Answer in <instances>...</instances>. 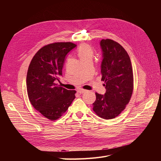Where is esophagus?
I'll list each match as a JSON object with an SVG mask.
<instances>
[{
	"instance_id": "obj_1",
	"label": "esophagus",
	"mask_w": 161,
	"mask_h": 161,
	"mask_svg": "<svg viewBox=\"0 0 161 161\" xmlns=\"http://www.w3.org/2000/svg\"><path fill=\"white\" fill-rule=\"evenodd\" d=\"M77 91H78V92H79V93H80V94H82V93H84V92H87V90H85V89H78Z\"/></svg>"
}]
</instances>
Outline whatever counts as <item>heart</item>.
I'll use <instances>...</instances> for the list:
<instances>
[{
  "mask_svg": "<svg viewBox=\"0 0 161 161\" xmlns=\"http://www.w3.org/2000/svg\"><path fill=\"white\" fill-rule=\"evenodd\" d=\"M94 51L89 45H83L79 51V56L82 61L92 59L93 57Z\"/></svg>",
  "mask_w": 161,
  "mask_h": 161,
  "instance_id": "1",
  "label": "heart"
}]
</instances>
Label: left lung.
Wrapping results in <instances>:
<instances>
[{
	"instance_id": "8db88e82",
	"label": "left lung",
	"mask_w": 161,
	"mask_h": 161,
	"mask_svg": "<svg viewBox=\"0 0 161 161\" xmlns=\"http://www.w3.org/2000/svg\"><path fill=\"white\" fill-rule=\"evenodd\" d=\"M103 52L102 79L106 89L104 95L96 92L93 111L103 119H111L124 110L130 100L134 87L131 61L126 50L110 39L100 41Z\"/></svg>"
}]
</instances>
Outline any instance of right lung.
Segmentation results:
<instances>
[{
  "label": "right lung",
  "mask_w": 161,
  "mask_h": 161,
  "mask_svg": "<svg viewBox=\"0 0 161 161\" xmlns=\"http://www.w3.org/2000/svg\"><path fill=\"white\" fill-rule=\"evenodd\" d=\"M76 45L55 42L42 47L32 58L27 75V91L32 106L49 120L60 118L75 98V91L58 86L66 55Z\"/></svg>",
  "instance_id": "right-lung-1"
}]
</instances>
